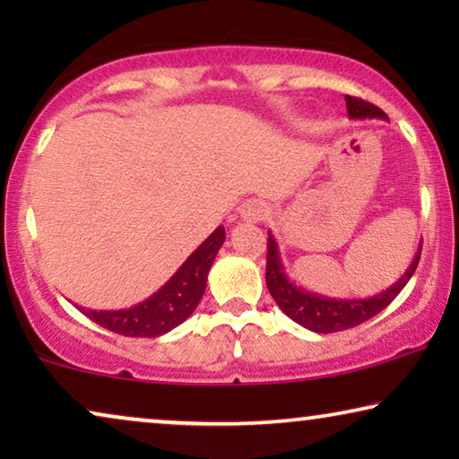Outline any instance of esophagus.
Listing matches in <instances>:
<instances>
[{
  "label": "esophagus",
  "instance_id": "1",
  "mask_svg": "<svg viewBox=\"0 0 459 459\" xmlns=\"http://www.w3.org/2000/svg\"><path fill=\"white\" fill-rule=\"evenodd\" d=\"M238 212H240L242 221L256 223V221H261V219H265L267 204L263 203V200L253 198V200H247V203H242L240 209H238Z\"/></svg>",
  "mask_w": 459,
  "mask_h": 459
}]
</instances>
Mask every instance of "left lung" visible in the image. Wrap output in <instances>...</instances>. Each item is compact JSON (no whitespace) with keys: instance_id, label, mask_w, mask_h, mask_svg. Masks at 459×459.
Wrapping results in <instances>:
<instances>
[{"instance_id":"obj_1","label":"left lung","mask_w":459,"mask_h":459,"mask_svg":"<svg viewBox=\"0 0 459 459\" xmlns=\"http://www.w3.org/2000/svg\"><path fill=\"white\" fill-rule=\"evenodd\" d=\"M347 102L349 118L353 121H366V118H380V121H388V117L382 112L378 106L366 102V100L344 96ZM267 269H265V281L269 292L281 311L286 313L292 322H297L303 328L317 332V334H330V332H341L355 328L368 319H372L376 313L386 309L393 303V299L403 290L407 281L411 280L413 272H416L420 261V250L422 244L418 247V253L413 255L410 267L401 278L374 297L366 299H334L325 297V294H317L313 290H305L303 286H297L290 275H288L284 263H281L280 247L275 242V236L267 231Z\"/></svg>"}]
</instances>
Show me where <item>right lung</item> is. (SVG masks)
<instances>
[{
    "mask_svg": "<svg viewBox=\"0 0 459 459\" xmlns=\"http://www.w3.org/2000/svg\"><path fill=\"white\" fill-rule=\"evenodd\" d=\"M225 242V228H219L187 256L178 272L142 303L129 309H85L79 307L91 322L117 334L131 338H156L184 324L203 299L206 278L219 248Z\"/></svg>",
    "mask_w": 459,
    "mask_h": 459,
    "instance_id": "right-lung-1",
    "label": "right lung"
}]
</instances>
